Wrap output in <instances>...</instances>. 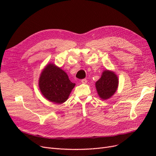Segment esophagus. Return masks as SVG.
Segmentation results:
<instances>
[{
  "mask_svg": "<svg viewBox=\"0 0 156 156\" xmlns=\"http://www.w3.org/2000/svg\"><path fill=\"white\" fill-rule=\"evenodd\" d=\"M81 83L83 84H86L87 83V80L86 79H83L81 80Z\"/></svg>",
  "mask_w": 156,
  "mask_h": 156,
  "instance_id": "esophagus-1",
  "label": "esophagus"
}]
</instances>
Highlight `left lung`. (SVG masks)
<instances>
[{"mask_svg":"<svg viewBox=\"0 0 156 156\" xmlns=\"http://www.w3.org/2000/svg\"><path fill=\"white\" fill-rule=\"evenodd\" d=\"M119 85V79L111 71L105 70L101 78L96 83V87L99 96L102 100L110 98L114 94Z\"/></svg>","mask_w":156,"mask_h":156,"instance_id":"left-lung-1","label":"left lung"}]
</instances>
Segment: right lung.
Instances as JSON below:
<instances>
[{"label":"right lung","mask_w":156,"mask_h":156,"mask_svg":"<svg viewBox=\"0 0 156 156\" xmlns=\"http://www.w3.org/2000/svg\"><path fill=\"white\" fill-rule=\"evenodd\" d=\"M75 85L70 81L67 73L53 64H48L39 79L42 95L49 101L61 104L68 100Z\"/></svg>","instance_id":"add662e5"}]
</instances>
